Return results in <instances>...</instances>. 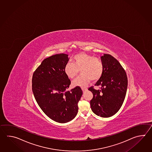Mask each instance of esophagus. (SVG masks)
Returning <instances> with one entry per match:
<instances>
[{"label": "esophagus", "mask_w": 152, "mask_h": 152, "mask_svg": "<svg viewBox=\"0 0 152 152\" xmlns=\"http://www.w3.org/2000/svg\"><path fill=\"white\" fill-rule=\"evenodd\" d=\"M81 89H82L83 91H85L87 90V88H85V87H82Z\"/></svg>", "instance_id": "obj_1"}]
</instances>
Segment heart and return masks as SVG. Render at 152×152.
<instances>
[{"label":"heart","mask_w":152,"mask_h":152,"mask_svg":"<svg viewBox=\"0 0 152 152\" xmlns=\"http://www.w3.org/2000/svg\"><path fill=\"white\" fill-rule=\"evenodd\" d=\"M72 62H67L65 66L64 71L70 79L77 75L79 70L82 74L73 81L74 86L84 87L93 81L98 80L103 74V63L100 59L86 53H80L75 55Z\"/></svg>","instance_id":"obj_1"}]
</instances>
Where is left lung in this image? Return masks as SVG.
<instances>
[{
	"instance_id": "8db88e82",
	"label": "left lung",
	"mask_w": 152,
	"mask_h": 152,
	"mask_svg": "<svg viewBox=\"0 0 152 152\" xmlns=\"http://www.w3.org/2000/svg\"><path fill=\"white\" fill-rule=\"evenodd\" d=\"M103 63V74L95 86L100 90H95L93 86L88 90L93 94L90 105L92 111L102 117L114 115L122 107L126 95L128 79L126 73L118 60L110 54L101 56Z\"/></svg>"
}]
</instances>
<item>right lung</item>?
<instances>
[{"instance_id": "1", "label": "right lung", "mask_w": 152, "mask_h": 152, "mask_svg": "<svg viewBox=\"0 0 152 152\" xmlns=\"http://www.w3.org/2000/svg\"><path fill=\"white\" fill-rule=\"evenodd\" d=\"M68 56L62 53L45 58L32 75V92L39 107L58 123H67L76 116L83 94L79 86L67 90L71 84L64 71Z\"/></svg>"}]
</instances>
